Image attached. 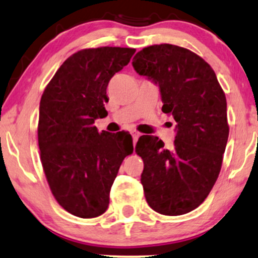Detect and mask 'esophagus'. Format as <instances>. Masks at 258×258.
Segmentation results:
<instances>
[{
    "label": "esophagus",
    "mask_w": 258,
    "mask_h": 258,
    "mask_svg": "<svg viewBox=\"0 0 258 258\" xmlns=\"http://www.w3.org/2000/svg\"><path fill=\"white\" fill-rule=\"evenodd\" d=\"M131 135H132V138H133V143L136 144V142L138 141L139 136H141V133H138L137 131H131Z\"/></svg>",
    "instance_id": "1"
}]
</instances>
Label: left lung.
<instances>
[{
    "mask_svg": "<svg viewBox=\"0 0 258 258\" xmlns=\"http://www.w3.org/2000/svg\"><path fill=\"white\" fill-rule=\"evenodd\" d=\"M132 65L159 86L162 111L177 122L170 149L155 136L137 142L147 203L161 215L188 214L204 203L220 174L229 135L224 92L203 58L174 44L146 47Z\"/></svg>",
    "mask_w": 258,
    "mask_h": 258,
    "instance_id": "1",
    "label": "left lung"
}]
</instances>
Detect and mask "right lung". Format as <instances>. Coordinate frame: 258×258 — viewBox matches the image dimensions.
<instances>
[{
    "mask_svg": "<svg viewBox=\"0 0 258 258\" xmlns=\"http://www.w3.org/2000/svg\"><path fill=\"white\" fill-rule=\"evenodd\" d=\"M135 48L99 47L70 55L44 88L38 116L41 162L53 197L69 214H104L123 159L133 153L128 132H98L94 120L108 115L106 87Z\"/></svg>",
    "mask_w": 258,
    "mask_h": 258,
    "instance_id": "obj_1",
    "label": "right lung"
}]
</instances>
